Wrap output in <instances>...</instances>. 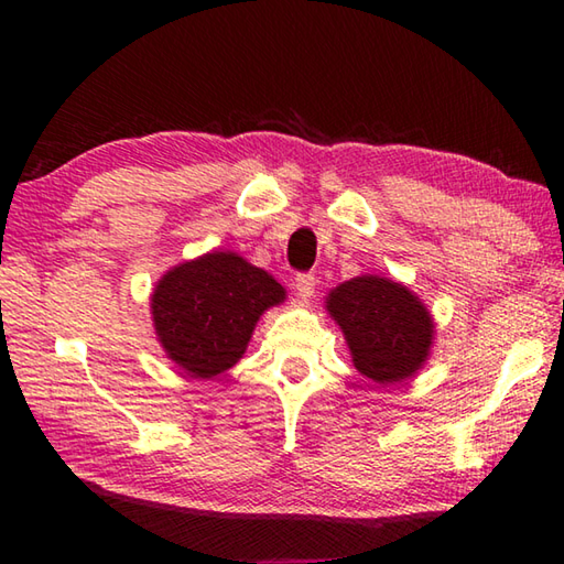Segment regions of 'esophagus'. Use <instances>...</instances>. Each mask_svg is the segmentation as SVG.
Here are the masks:
<instances>
[{
  "label": "esophagus",
  "mask_w": 564,
  "mask_h": 564,
  "mask_svg": "<svg viewBox=\"0 0 564 564\" xmlns=\"http://www.w3.org/2000/svg\"><path fill=\"white\" fill-rule=\"evenodd\" d=\"M295 291H299L301 301H308L313 293H316V275L313 273H299L295 275Z\"/></svg>",
  "instance_id": "obj_1"
}]
</instances>
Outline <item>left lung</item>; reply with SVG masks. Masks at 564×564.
<instances>
[{
	"mask_svg": "<svg viewBox=\"0 0 564 564\" xmlns=\"http://www.w3.org/2000/svg\"><path fill=\"white\" fill-rule=\"evenodd\" d=\"M328 313L343 328L350 356L376 383H398L415 373L433 343V321L405 285L358 275L328 295Z\"/></svg>",
	"mask_w": 564,
	"mask_h": 564,
	"instance_id": "obj_1",
	"label": "left lung"
}]
</instances>
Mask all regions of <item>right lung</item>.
Segmentation results:
<instances>
[{
	"label": "right lung",
	"instance_id": "right-lung-1",
	"mask_svg": "<svg viewBox=\"0 0 564 564\" xmlns=\"http://www.w3.org/2000/svg\"><path fill=\"white\" fill-rule=\"evenodd\" d=\"M285 299L283 285L241 256L214 251L159 281L151 311L161 346L188 376L224 373L251 340L261 313Z\"/></svg>",
	"mask_w": 564,
	"mask_h": 564
}]
</instances>
